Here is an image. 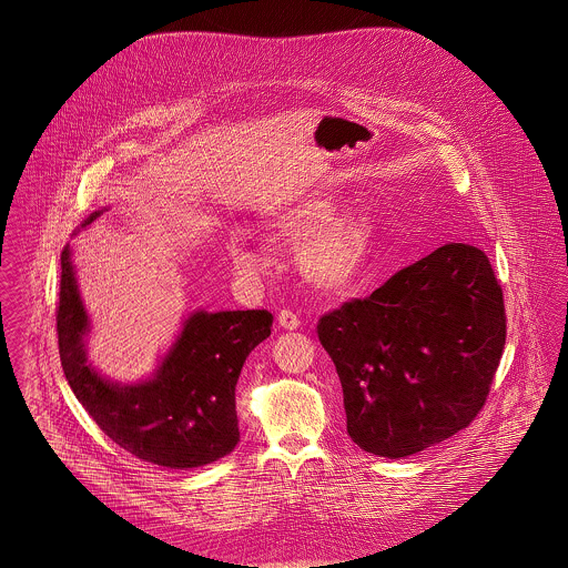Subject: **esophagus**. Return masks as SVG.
Returning a JSON list of instances; mask_svg holds the SVG:
<instances>
[{
  "mask_svg": "<svg viewBox=\"0 0 568 568\" xmlns=\"http://www.w3.org/2000/svg\"><path fill=\"white\" fill-rule=\"evenodd\" d=\"M276 320H278V325L285 327V329H296V327H300V317L290 308H283Z\"/></svg>",
  "mask_w": 568,
  "mask_h": 568,
  "instance_id": "1",
  "label": "esophagus"
}]
</instances>
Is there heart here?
<instances>
[{
    "label": "heart",
    "mask_w": 568,
    "mask_h": 568,
    "mask_svg": "<svg viewBox=\"0 0 568 568\" xmlns=\"http://www.w3.org/2000/svg\"><path fill=\"white\" fill-rule=\"evenodd\" d=\"M336 202L320 195L302 200L285 213L272 216L268 223L274 241L302 246V272L325 292L349 287L366 266L375 246V227L366 216H336ZM230 253L243 271L264 268V255L239 236L230 239Z\"/></svg>",
    "instance_id": "heart-1"
}]
</instances>
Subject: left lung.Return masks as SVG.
Listing matches in <instances>:
<instances>
[{
  "instance_id": "obj_1",
  "label": "left lung",
  "mask_w": 568,
  "mask_h": 568,
  "mask_svg": "<svg viewBox=\"0 0 568 568\" xmlns=\"http://www.w3.org/2000/svg\"><path fill=\"white\" fill-rule=\"evenodd\" d=\"M317 334L343 385L353 443L406 458L486 405L507 338L503 290L481 248L449 243L324 315Z\"/></svg>"
}]
</instances>
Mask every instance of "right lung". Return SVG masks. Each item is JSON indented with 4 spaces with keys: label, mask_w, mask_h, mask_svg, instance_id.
Here are the masks:
<instances>
[{
    "label": "right lung",
    "mask_w": 568,
    "mask_h": 568,
    "mask_svg": "<svg viewBox=\"0 0 568 568\" xmlns=\"http://www.w3.org/2000/svg\"><path fill=\"white\" fill-rule=\"evenodd\" d=\"M100 215L91 213L82 227ZM271 327L264 308L195 311L153 377L112 383L87 362L89 317L70 244L61 251L57 336L63 373L100 430L144 462L183 470L232 454L241 440L236 383L246 355L271 336Z\"/></svg>",
    "instance_id": "add662e5"
}]
</instances>
